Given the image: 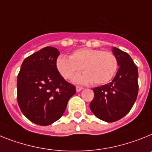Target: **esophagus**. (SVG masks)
Masks as SVG:
<instances>
[{"label":"esophagus","mask_w":152,"mask_h":152,"mask_svg":"<svg viewBox=\"0 0 152 152\" xmlns=\"http://www.w3.org/2000/svg\"><path fill=\"white\" fill-rule=\"evenodd\" d=\"M82 90H83V87H81V86H76V92H80Z\"/></svg>","instance_id":"obj_1"}]
</instances>
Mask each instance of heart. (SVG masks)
<instances>
[{
    "label": "heart",
    "instance_id": "obj_1",
    "mask_svg": "<svg viewBox=\"0 0 152 152\" xmlns=\"http://www.w3.org/2000/svg\"><path fill=\"white\" fill-rule=\"evenodd\" d=\"M56 67L66 80L73 78L83 68L85 73L77 76L75 82L84 84L94 81L95 84L100 85L108 83L115 76L118 62L115 55L110 52L80 48L75 51L69 58L62 56L58 57Z\"/></svg>",
    "mask_w": 152,
    "mask_h": 152
}]
</instances>
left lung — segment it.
Here are the masks:
<instances>
[{"label":"left lung","instance_id":"1","mask_svg":"<svg viewBox=\"0 0 152 152\" xmlns=\"http://www.w3.org/2000/svg\"><path fill=\"white\" fill-rule=\"evenodd\" d=\"M119 69L110 83L94 88L90 104L96 117L106 122L121 119L131 110L138 94L137 67L127 52L113 47Z\"/></svg>","mask_w":152,"mask_h":152}]
</instances>
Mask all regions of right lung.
Wrapping results in <instances>:
<instances>
[{"instance_id":"right-lung-1","label":"right lung","mask_w":152,"mask_h":152,"mask_svg":"<svg viewBox=\"0 0 152 152\" xmlns=\"http://www.w3.org/2000/svg\"><path fill=\"white\" fill-rule=\"evenodd\" d=\"M59 52L45 47L23 61L17 80V99L21 112L38 125L47 126L64 113L76 87L57 69Z\"/></svg>"}]
</instances>
